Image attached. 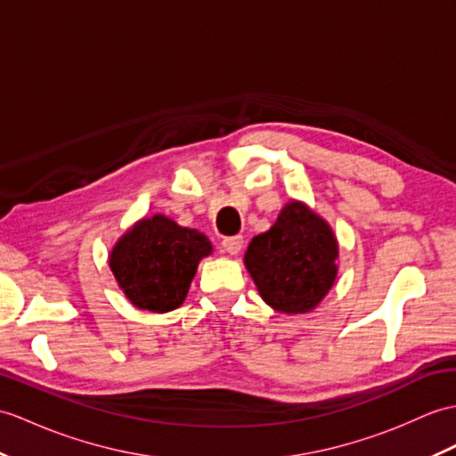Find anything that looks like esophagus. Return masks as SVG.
I'll use <instances>...</instances> for the list:
<instances>
[{"instance_id": "esophagus-1", "label": "esophagus", "mask_w": 456, "mask_h": 456, "mask_svg": "<svg viewBox=\"0 0 456 456\" xmlns=\"http://www.w3.org/2000/svg\"><path fill=\"white\" fill-rule=\"evenodd\" d=\"M221 245H224L225 252H229L231 256H235V254H239L240 248H242V237L240 235H237V237H225Z\"/></svg>"}]
</instances>
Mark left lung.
<instances>
[{
    "label": "left lung",
    "mask_w": 456,
    "mask_h": 456,
    "mask_svg": "<svg viewBox=\"0 0 456 456\" xmlns=\"http://www.w3.org/2000/svg\"><path fill=\"white\" fill-rule=\"evenodd\" d=\"M340 245L330 224L291 200L266 232L250 240L245 266L264 303L283 314H306L332 289Z\"/></svg>",
    "instance_id": "obj_1"
}]
</instances>
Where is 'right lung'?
I'll return each instance as SVG.
<instances>
[{
	"label": "right lung",
	"mask_w": 456,
	"mask_h": 456,
	"mask_svg": "<svg viewBox=\"0 0 456 456\" xmlns=\"http://www.w3.org/2000/svg\"><path fill=\"white\" fill-rule=\"evenodd\" d=\"M211 252L214 247L204 232L155 214L135 221L116 240L109 266L134 306L163 314L184 303L200 260Z\"/></svg>",
	"instance_id": "1"
}]
</instances>
